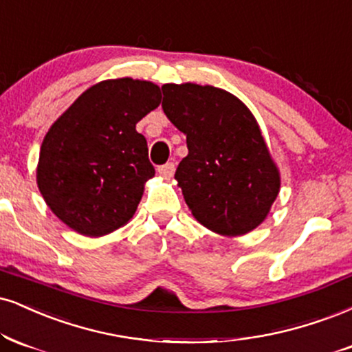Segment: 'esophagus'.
Wrapping results in <instances>:
<instances>
[{
    "label": "esophagus",
    "mask_w": 352,
    "mask_h": 352,
    "mask_svg": "<svg viewBox=\"0 0 352 352\" xmlns=\"http://www.w3.org/2000/svg\"><path fill=\"white\" fill-rule=\"evenodd\" d=\"M173 172H175V165H173L172 162H167V164L160 165V167H159L160 175L167 177V179H170V177L173 175Z\"/></svg>",
    "instance_id": "obj_1"
}]
</instances>
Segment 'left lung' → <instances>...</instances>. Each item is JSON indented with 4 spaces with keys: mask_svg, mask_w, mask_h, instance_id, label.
<instances>
[{
    "mask_svg": "<svg viewBox=\"0 0 352 352\" xmlns=\"http://www.w3.org/2000/svg\"><path fill=\"white\" fill-rule=\"evenodd\" d=\"M162 93L165 116L187 135L188 155L175 179L192 214L223 236L252 231L280 188L256 118L239 98L210 85L167 83Z\"/></svg>",
    "mask_w": 352,
    "mask_h": 352,
    "instance_id": "left-lung-1",
    "label": "left lung"
}]
</instances>
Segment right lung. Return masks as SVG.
<instances>
[{
  "label": "right lung",
  "mask_w": 352,
  "mask_h": 352,
  "mask_svg": "<svg viewBox=\"0 0 352 352\" xmlns=\"http://www.w3.org/2000/svg\"><path fill=\"white\" fill-rule=\"evenodd\" d=\"M160 88L133 78L83 91L50 126L41 146L37 187L54 214L83 236L124 226L154 177L135 124L160 104Z\"/></svg>",
  "instance_id": "1"
}]
</instances>
